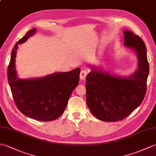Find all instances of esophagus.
Masks as SVG:
<instances>
[{
    "label": "esophagus",
    "mask_w": 156,
    "mask_h": 156,
    "mask_svg": "<svg viewBox=\"0 0 156 156\" xmlns=\"http://www.w3.org/2000/svg\"><path fill=\"white\" fill-rule=\"evenodd\" d=\"M87 71L85 70V69H82V70L81 71L80 74V78L81 80H85L86 78V76H87Z\"/></svg>",
    "instance_id": "esophagus-1"
}]
</instances>
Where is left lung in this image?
<instances>
[{"mask_svg": "<svg viewBox=\"0 0 156 156\" xmlns=\"http://www.w3.org/2000/svg\"><path fill=\"white\" fill-rule=\"evenodd\" d=\"M125 47L131 48L137 58L133 74L120 76L88 65L91 71L86 81L87 103L99 120L114 122L127 117L143 101L147 87L149 64L144 41L133 32L123 31Z\"/></svg>", "mask_w": 156, "mask_h": 156, "instance_id": "8db88e82", "label": "left lung"}]
</instances>
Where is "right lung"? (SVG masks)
Returning a JSON list of instances; mask_svg holds the SVG:
<instances>
[{
    "mask_svg": "<svg viewBox=\"0 0 156 156\" xmlns=\"http://www.w3.org/2000/svg\"><path fill=\"white\" fill-rule=\"evenodd\" d=\"M36 31L35 28L29 30L15 45L8 67V80L16 107L23 115L37 121H50L64 112L72 92L79 84L80 69L20 78L15 66L18 45L25 43Z\"/></svg>",
    "mask_w": 156,
    "mask_h": 156,
    "instance_id": "right-lung-1",
    "label": "right lung"
}]
</instances>
